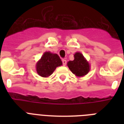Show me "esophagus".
<instances>
[{"instance_id": "esophagus-1", "label": "esophagus", "mask_w": 124, "mask_h": 124, "mask_svg": "<svg viewBox=\"0 0 124 124\" xmlns=\"http://www.w3.org/2000/svg\"><path fill=\"white\" fill-rule=\"evenodd\" d=\"M62 65H63V66H66V62H67V61H66V60H65V59H62Z\"/></svg>"}]
</instances>
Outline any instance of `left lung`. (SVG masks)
<instances>
[{
    "label": "left lung",
    "mask_w": 124,
    "mask_h": 124,
    "mask_svg": "<svg viewBox=\"0 0 124 124\" xmlns=\"http://www.w3.org/2000/svg\"><path fill=\"white\" fill-rule=\"evenodd\" d=\"M75 59L68 63V66L71 71L77 77H83L88 73L90 70L89 64L80 53H76Z\"/></svg>",
    "instance_id": "left-lung-1"
}]
</instances>
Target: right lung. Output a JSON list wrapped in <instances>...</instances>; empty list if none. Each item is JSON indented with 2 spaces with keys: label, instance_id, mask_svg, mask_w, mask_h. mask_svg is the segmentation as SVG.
Segmentation results:
<instances>
[{
  "label": "right lung",
  "instance_id": "1",
  "mask_svg": "<svg viewBox=\"0 0 124 124\" xmlns=\"http://www.w3.org/2000/svg\"><path fill=\"white\" fill-rule=\"evenodd\" d=\"M62 64L61 59L58 54L46 52L37 64V71L40 77H47L53 73L56 67Z\"/></svg>",
  "mask_w": 124,
  "mask_h": 124
}]
</instances>
